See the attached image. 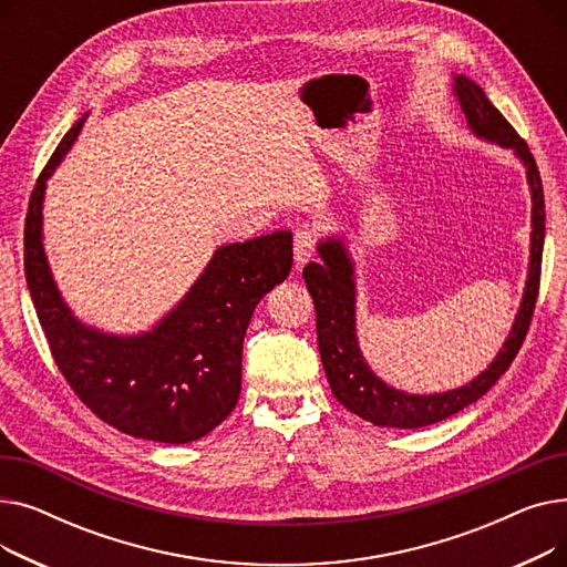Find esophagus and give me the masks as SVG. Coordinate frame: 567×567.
Masks as SVG:
<instances>
[{"label":"esophagus","mask_w":567,"mask_h":567,"mask_svg":"<svg viewBox=\"0 0 567 567\" xmlns=\"http://www.w3.org/2000/svg\"><path fill=\"white\" fill-rule=\"evenodd\" d=\"M315 244H317V234L312 229H296L293 234V261L296 268H303L312 252H315Z\"/></svg>","instance_id":"1"}]
</instances>
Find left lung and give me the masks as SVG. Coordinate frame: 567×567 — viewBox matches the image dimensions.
<instances>
[{"mask_svg":"<svg viewBox=\"0 0 567 567\" xmlns=\"http://www.w3.org/2000/svg\"><path fill=\"white\" fill-rule=\"evenodd\" d=\"M453 92L460 101L471 133L503 148H513L526 169V182L530 190V257L526 287L511 336L503 342L485 372L455 391L411 395L381 381L365 363L359 347V336H355L353 259L342 236L321 238L317 244L321 261H310L303 268V280L315 301L317 342L323 372L338 402L344 404L351 413L361 415L363 421L379 427L415 430L434 425L443 419H451L453 413L462 411L475 400H481L515 361L528 331L535 299H538L545 246V193L538 165H535L526 142L505 122V116L489 103L478 84L466 75H455Z\"/></svg>","mask_w":567,"mask_h":567,"instance_id":"8db88e82","label":"left lung"}]
</instances>
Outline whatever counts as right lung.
I'll return each instance as SVG.
<instances>
[{"label":"right lung","instance_id":"1","mask_svg":"<svg viewBox=\"0 0 567 567\" xmlns=\"http://www.w3.org/2000/svg\"><path fill=\"white\" fill-rule=\"evenodd\" d=\"M86 114L64 135L29 197L24 278L56 368L101 421L135 439L190 443L218 427L241 393L250 317L291 271V231L220 246L182 301L152 331L103 333L80 321L56 289L43 248L45 184Z\"/></svg>","mask_w":567,"mask_h":567}]
</instances>
